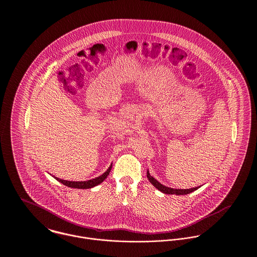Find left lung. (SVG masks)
Wrapping results in <instances>:
<instances>
[{
  "label": "left lung",
  "mask_w": 257,
  "mask_h": 257,
  "mask_svg": "<svg viewBox=\"0 0 257 257\" xmlns=\"http://www.w3.org/2000/svg\"><path fill=\"white\" fill-rule=\"evenodd\" d=\"M147 177L148 179L150 180V182L157 188L159 189L161 192L165 193V194H175V195H186V194H189L195 190H197L199 187H193V188H189V189H173L171 187H168V186H165L163 185L162 183H160L157 179H155L153 176H151L149 171H147Z\"/></svg>",
  "instance_id": "obj_1"
}]
</instances>
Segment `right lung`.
Instances as JSON below:
<instances>
[{"instance_id": "right-lung-1", "label": "right lung", "mask_w": 257, "mask_h": 257, "mask_svg": "<svg viewBox=\"0 0 257 257\" xmlns=\"http://www.w3.org/2000/svg\"><path fill=\"white\" fill-rule=\"evenodd\" d=\"M112 165L107 169V171L104 173H102L101 175L93 178V179H89L86 181H70V180H65V179H60L58 177H55V179L58 180L59 182L63 183L64 185L71 187V188H78V189H88V188H92L98 184H100L101 182H103V180L107 177V175L109 174V172L111 171Z\"/></svg>"}]
</instances>
